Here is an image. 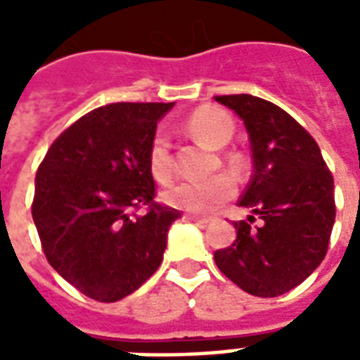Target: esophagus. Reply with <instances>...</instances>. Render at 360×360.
Instances as JSON below:
<instances>
[{
	"mask_svg": "<svg viewBox=\"0 0 360 360\" xmlns=\"http://www.w3.org/2000/svg\"><path fill=\"white\" fill-rule=\"evenodd\" d=\"M183 218L188 219V221H195L196 226H206L208 224V218H198V216H193V214H185Z\"/></svg>",
	"mask_w": 360,
	"mask_h": 360,
	"instance_id": "obj_1",
	"label": "esophagus"
}]
</instances>
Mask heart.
Instances as JSON below:
<instances>
[{
    "instance_id": "heart-1",
    "label": "heart",
    "mask_w": 360,
    "mask_h": 360,
    "mask_svg": "<svg viewBox=\"0 0 360 360\" xmlns=\"http://www.w3.org/2000/svg\"><path fill=\"white\" fill-rule=\"evenodd\" d=\"M185 127L196 141L202 142L204 146L212 150L224 148L227 142L231 141L235 131L231 117L226 111L218 110L214 105H202V108L193 111L187 117ZM146 160H148L150 175L158 183L165 185L172 181V150H169V141L164 133H156L152 136ZM227 164L231 169L237 172L241 167V158L237 154H229ZM233 193L235 181L226 173H219V175H214L206 181H183L165 193V200L175 208H181V210L193 212V214H210L218 208L219 204L229 200Z\"/></svg>"
}]
</instances>
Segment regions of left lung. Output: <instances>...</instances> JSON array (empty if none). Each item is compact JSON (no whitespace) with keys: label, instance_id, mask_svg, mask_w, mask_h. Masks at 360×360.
I'll return each instance as SVG.
<instances>
[{"label":"left lung","instance_id":"left-lung-1","mask_svg":"<svg viewBox=\"0 0 360 360\" xmlns=\"http://www.w3.org/2000/svg\"><path fill=\"white\" fill-rule=\"evenodd\" d=\"M247 127L255 173L239 206L233 245L214 252L219 271L257 297H278L324 260L335 200L333 177L309 131L276 103L250 94L216 96ZM259 219V226L254 221Z\"/></svg>","mask_w":360,"mask_h":360}]
</instances>
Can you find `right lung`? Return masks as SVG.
Segmentation results:
<instances>
[{
    "instance_id": "right-lung-1",
    "label": "right lung",
    "mask_w": 360,
    "mask_h": 360,
    "mask_svg": "<svg viewBox=\"0 0 360 360\" xmlns=\"http://www.w3.org/2000/svg\"><path fill=\"white\" fill-rule=\"evenodd\" d=\"M173 103L119 102L77 119L38 167L32 218L51 268L82 295L115 302L164 260L181 212L156 202L148 146ZM146 207L144 214L136 210Z\"/></svg>"
}]
</instances>
